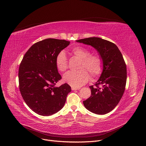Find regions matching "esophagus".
I'll use <instances>...</instances> for the list:
<instances>
[{"label": "esophagus", "instance_id": "obj_1", "mask_svg": "<svg viewBox=\"0 0 146 146\" xmlns=\"http://www.w3.org/2000/svg\"><path fill=\"white\" fill-rule=\"evenodd\" d=\"M80 87H72V90H79Z\"/></svg>", "mask_w": 146, "mask_h": 146}]
</instances>
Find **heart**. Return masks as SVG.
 I'll use <instances>...</instances> for the list:
<instances>
[{
  "instance_id": "b5f03b06",
  "label": "heart",
  "mask_w": 146,
  "mask_h": 146,
  "mask_svg": "<svg viewBox=\"0 0 146 146\" xmlns=\"http://www.w3.org/2000/svg\"><path fill=\"white\" fill-rule=\"evenodd\" d=\"M74 56L80 59L78 69L76 72H68L63 76V81L72 87H80L86 83L89 79V72L92 77L98 76L103 69V60L97 54H90L87 48L75 46L72 49ZM56 65L60 72H65L68 68V60L64 51H60L56 57Z\"/></svg>"
}]
</instances>
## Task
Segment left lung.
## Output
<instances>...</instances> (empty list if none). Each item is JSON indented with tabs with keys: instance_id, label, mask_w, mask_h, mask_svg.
I'll return each mask as SVG.
<instances>
[{
	"instance_id": "left-lung-1",
	"label": "left lung",
	"mask_w": 146,
	"mask_h": 146,
	"mask_svg": "<svg viewBox=\"0 0 146 146\" xmlns=\"http://www.w3.org/2000/svg\"><path fill=\"white\" fill-rule=\"evenodd\" d=\"M76 42L94 47L103 64V71L95 86L89 87L92 96L83 101V104L93 113H108L118 104L125 90L127 69L123 55L114 43L100 37H89Z\"/></svg>"
}]
</instances>
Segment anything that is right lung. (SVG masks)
<instances>
[{
    "instance_id": "right-lung-1",
    "label": "right lung",
    "mask_w": 146,
    "mask_h": 146,
    "mask_svg": "<svg viewBox=\"0 0 146 146\" xmlns=\"http://www.w3.org/2000/svg\"><path fill=\"white\" fill-rule=\"evenodd\" d=\"M65 40L48 38L32 45L19 69V89L26 104L36 113L50 115L65 104L70 86L56 83L62 79L56 65L57 54L69 45Z\"/></svg>"
}]
</instances>
